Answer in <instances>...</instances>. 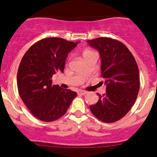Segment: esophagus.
I'll return each instance as SVG.
<instances>
[{
    "label": "esophagus",
    "instance_id": "34e87169",
    "mask_svg": "<svg viewBox=\"0 0 157 157\" xmlns=\"http://www.w3.org/2000/svg\"><path fill=\"white\" fill-rule=\"evenodd\" d=\"M87 93V92L86 91H84V90H80V91L78 92V94L80 95H85Z\"/></svg>",
    "mask_w": 157,
    "mask_h": 157
}]
</instances>
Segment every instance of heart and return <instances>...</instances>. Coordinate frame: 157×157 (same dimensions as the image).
Masks as SVG:
<instances>
[{"mask_svg":"<svg viewBox=\"0 0 157 157\" xmlns=\"http://www.w3.org/2000/svg\"><path fill=\"white\" fill-rule=\"evenodd\" d=\"M92 52H91V51H89V50L84 51V52H83V58H84V57H86V56H87L88 55H90V54H91Z\"/></svg>","mask_w":157,"mask_h":157,"instance_id":"b5f03b06","label":"heart"}]
</instances>
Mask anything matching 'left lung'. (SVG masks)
Returning <instances> with one entry per match:
<instances>
[{
  "label": "left lung",
  "mask_w": 157,
  "mask_h": 157,
  "mask_svg": "<svg viewBox=\"0 0 157 157\" xmlns=\"http://www.w3.org/2000/svg\"><path fill=\"white\" fill-rule=\"evenodd\" d=\"M87 42L100 54L101 76L106 85L105 93L97 94L99 100L90 105V111L103 122H115L129 112L138 95L140 77L137 62L120 41L99 37Z\"/></svg>",
  "instance_id": "left-lung-1"
}]
</instances>
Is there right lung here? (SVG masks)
<instances>
[{"label": "right lung", "instance_id": "obj_1", "mask_svg": "<svg viewBox=\"0 0 157 157\" xmlns=\"http://www.w3.org/2000/svg\"><path fill=\"white\" fill-rule=\"evenodd\" d=\"M78 42L61 38H45L33 44L20 61L17 87L30 112L42 121H53L64 115L77 93L52 85V76L64 71L67 54Z\"/></svg>", "mask_w": 157, "mask_h": 157}]
</instances>
